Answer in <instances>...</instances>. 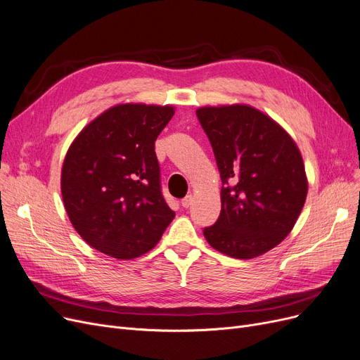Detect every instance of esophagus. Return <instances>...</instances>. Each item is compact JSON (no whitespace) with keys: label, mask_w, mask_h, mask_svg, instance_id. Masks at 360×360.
I'll return each mask as SVG.
<instances>
[{"label":"esophagus","mask_w":360,"mask_h":360,"mask_svg":"<svg viewBox=\"0 0 360 360\" xmlns=\"http://www.w3.org/2000/svg\"><path fill=\"white\" fill-rule=\"evenodd\" d=\"M192 202H193V196H192V195H188V196H184V198L181 199V205H183L184 208H189V207L192 205Z\"/></svg>","instance_id":"esophagus-1"}]
</instances>
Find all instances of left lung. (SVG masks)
I'll return each instance as SVG.
<instances>
[{
    "mask_svg": "<svg viewBox=\"0 0 360 360\" xmlns=\"http://www.w3.org/2000/svg\"><path fill=\"white\" fill-rule=\"evenodd\" d=\"M196 117L221 177L219 220L210 245L233 258L262 255L290 235L307 196L304 162L292 137L248 105L205 106Z\"/></svg>",
    "mask_w": 360,
    "mask_h": 360,
    "instance_id": "left-lung-1",
    "label": "left lung"
}]
</instances>
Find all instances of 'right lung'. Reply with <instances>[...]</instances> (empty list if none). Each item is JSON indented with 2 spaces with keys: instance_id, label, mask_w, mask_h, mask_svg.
Masks as SVG:
<instances>
[{
  "instance_id": "right-lung-1",
  "label": "right lung",
  "mask_w": 360,
  "mask_h": 360,
  "mask_svg": "<svg viewBox=\"0 0 360 360\" xmlns=\"http://www.w3.org/2000/svg\"><path fill=\"white\" fill-rule=\"evenodd\" d=\"M172 115L168 105H117L72 141L62 167L63 204L94 250L131 260L150 251L174 219L155 153V140Z\"/></svg>"
}]
</instances>
